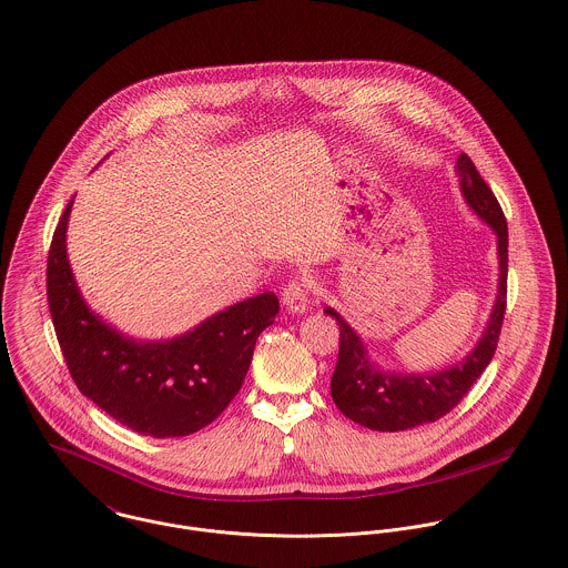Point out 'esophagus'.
Here are the masks:
<instances>
[{
    "mask_svg": "<svg viewBox=\"0 0 568 568\" xmlns=\"http://www.w3.org/2000/svg\"><path fill=\"white\" fill-rule=\"evenodd\" d=\"M282 302H284V306H286V310H288L291 314H304L310 306L308 288H306V284L293 280V282L284 288Z\"/></svg>",
    "mask_w": 568,
    "mask_h": 568,
    "instance_id": "34e87169",
    "label": "esophagus"
}]
</instances>
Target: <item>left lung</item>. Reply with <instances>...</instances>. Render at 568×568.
I'll return each mask as SVG.
<instances>
[{"label": "left lung", "mask_w": 568, "mask_h": 568, "mask_svg": "<svg viewBox=\"0 0 568 568\" xmlns=\"http://www.w3.org/2000/svg\"><path fill=\"white\" fill-rule=\"evenodd\" d=\"M456 171L466 206L497 236L499 260L495 304L479 341L465 358L423 373L388 371L371 358L361 334L336 310L329 306L323 310L327 316L336 318L341 329L338 362L332 375V399L345 416L375 432H402L445 416L470 390L497 349L506 312L508 225L497 197L481 180L468 155H458Z\"/></svg>", "instance_id": "left-lung-1"}]
</instances>
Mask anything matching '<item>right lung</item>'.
Listing matches in <instances>:
<instances>
[{"mask_svg":"<svg viewBox=\"0 0 568 568\" xmlns=\"http://www.w3.org/2000/svg\"><path fill=\"white\" fill-rule=\"evenodd\" d=\"M73 200L53 232L48 302L53 329L80 393L121 425L152 438L200 432L236 397L260 332L280 302L262 293L219 310L193 329L160 341L123 334L82 297L67 256Z\"/></svg>","mask_w":568,"mask_h":568,"instance_id":"add662e5","label":"right lung"}]
</instances>
